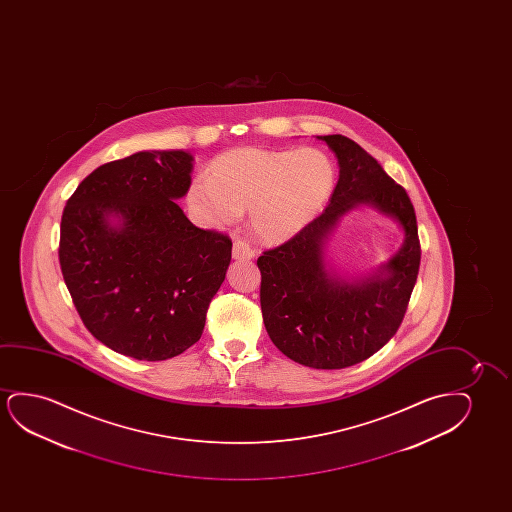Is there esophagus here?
Masks as SVG:
<instances>
[{"label": "esophagus", "mask_w": 512, "mask_h": 512, "mask_svg": "<svg viewBox=\"0 0 512 512\" xmlns=\"http://www.w3.org/2000/svg\"><path fill=\"white\" fill-rule=\"evenodd\" d=\"M253 255H255V252H253L252 246L246 243L245 239H234V245H232V257H234V259L250 260Z\"/></svg>", "instance_id": "34e87169"}]
</instances>
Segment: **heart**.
<instances>
[{
	"instance_id": "obj_1",
	"label": "heart",
	"mask_w": 512,
	"mask_h": 512,
	"mask_svg": "<svg viewBox=\"0 0 512 512\" xmlns=\"http://www.w3.org/2000/svg\"><path fill=\"white\" fill-rule=\"evenodd\" d=\"M336 187V168L316 148L238 147L217 155L206 178L190 183V208L206 224H227L250 210L253 232L285 241L322 211Z\"/></svg>"
}]
</instances>
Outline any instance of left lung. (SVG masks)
I'll return each instance as SVG.
<instances>
[{"mask_svg": "<svg viewBox=\"0 0 512 512\" xmlns=\"http://www.w3.org/2000/svg\"><path fill=\"white\" fill-rule=\"evenodd\" d=\"M318 140L339 162L336 189L322 215L257 259L260 308L283 355L313 369H344L372 357L399 330L420 271L421 246L406 189L350 138L329 134ZM360 202L397 217L407 241L386 267L388 279L350 286L324 271L322 243L343 211Z\"/></svg>", "mask_w": 512, "mask_h": 512, "instance_id": "obj_1", "label": "left lung"}]
</instances>
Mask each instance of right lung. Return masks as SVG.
Returning a JSON list of instances; mask_svg holds the SVG:
<instances>
[{
	"label": "right lung",
	"mask_w": 512,
	"mask_h": 512,
	"mask_svg": "<svg viewBox=\"0 0 512 512\" xmlns=\"http://www.w3.org/2000/svg\"><path fill=\"white\" fill-rule=\"evenodd\" d=\"M190 171L182 150L138 152L94 169L64 206V283L92 336L126 357L168 360L196 344L231 262V238L175 203Z\"/></svg>",
	"instance_id": "right-lung-1"
}]
</instances>
